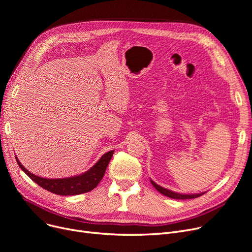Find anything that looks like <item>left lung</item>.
<instances>
[{"label":"left lung","mask_w":252,"mask_h":252,"mask_svg":"<svg viewBox=\"0 0 252 252\" xmlns=\"http://www.w3.org/2000/svg\"><path fill=\"white\" fill-rule=\"evenodd\" d=\"M151 184L154 186V188L158 191L160 192L161 194H163L164 196H167L169 198H174V199H192V198H197L199 197L201 195H203L205 192H202V193H198V194H183V193H177V192H174L171 190H168V189H165L161 186H159V185H157L155 182H153L152 180H150Z\"/></svg>","instance_id":"1"}]
</instances>
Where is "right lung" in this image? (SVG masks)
Instances as JSON below:
<instances>
[{
    "mask_svg": "<svg viewBox=\"0 0 252 252\" xmlns=\"http://www.w3.org/2000/svg\"><path fill=\"white\" fill-rule=\"evenodd\" d=\"M113 152L114 150L106 152L104 155H102V157L94 165H93L89 170L85 171L84 174L74 176V177H69V178H62V179H46V178L35 176L21 164V162L18 160L17 157L15 158L20 168L34 183H36L38 186H41L47 191H50L54 194L67 196V195L83 194L95 189L97 187V185L102 180V178L104 177L106 168L108 166V163L113 155Z\"/></svg>",
    "mask_w": 252,
    "mask_h": 252,
    "instance_id": "right-lung-1",
    "label": "right lung"
}]
</instances>
